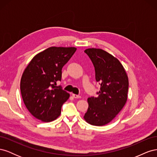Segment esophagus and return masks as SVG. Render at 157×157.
Here are the masks:
<instances>
[{"label":"esophagus","mask_w":157,"mask_h":157,"mask_svg":"<svg viewBox=\"0 0 157 157\" xmlns=\"http://www.w3.org/2000/svg\"><path fill=\"white\" fill-rule=\"evenodd\" d=\"M72 96L74 98H80V96H79V95H77V94H73Z\"/></svg>","instance_id":"esophagus-1"}]
</instances>
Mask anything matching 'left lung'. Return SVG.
<instances>
[{
  "label": "left lung",
  "instance_id": "obj_1",
  "mask_svg": "<svg viewBox=\"0 0 157 157\" xmlns=\"http://www.w3.org/2000/svg\"><path fill=\"white\" fill-rule=\"evenodd\" d=\"M94 66L96 80L100 84L97 97L88 98V108L84 118L89 124L103 126L110 122L124 106L128 78L116 58L101 49L84 50Z\"/></svg>",
  "mask_w": 157,
  "mask_h": 157
}]
</instances>
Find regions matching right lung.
Returning a JSON list of instances; mask_svg holds the SVG:
<instances>
[{
  "label": "right lung",
  "instance_id": "1",
  "mask_svg": "<svg viewBox=\"0 0 157 157\" xmlns=\"http://www.w3.org/2000/svg\"><path fill=\"white\" fill-rule=\"evenodd\" d=\"M74 47H50L36 54L23 72L20 90L31 115L43 122L56 119L69 94L61 86V70L75 54Z\"/></svg>",
  "mask_w": 157,
  "mask_h": 157
}]
</instances>
